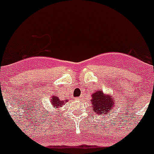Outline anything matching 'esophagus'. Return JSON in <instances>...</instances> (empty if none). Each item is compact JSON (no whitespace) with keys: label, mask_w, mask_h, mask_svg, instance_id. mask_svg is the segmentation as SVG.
I'll return each instance as SVG.
<instances>
[{"label":"esophagus","mask_w":154,"mask_h":154,"mask_svg":"<svg viewBox=\"0 0 154 154\" xmlns=\"http://www.w3.org/2000/svg\"><path fill=\"white\" fill-rule=\"evenodd\" d=\"M77 99H78V100H81V99H82V97H81V96H79V97L77 98Z\"/></svg>","instance_id":"esophagus-1"}]
</instances>
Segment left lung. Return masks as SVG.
<instances>
[{"instance_id":"1","label":"left lung","mask_w":154,"mask_h":154,"mask_svg":"<svg viewBox=\"0 0 154 154\" xmlns=\"http://www.w3.org/2000/svg\"><path fill=\"white\" fill-rule=\"evenodd\" d=\"M91 102L93 105V111L99 115L104 114L108 116L113 109L114 99L112 96H105L104 93L100 90L92 94Z\"/></svg>"}]
</instances>
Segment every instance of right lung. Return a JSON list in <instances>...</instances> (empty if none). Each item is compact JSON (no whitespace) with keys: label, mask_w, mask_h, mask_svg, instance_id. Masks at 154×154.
<instances>
[{"label":"right lung","mask_w":154,"mask_h":154,"mask_svg":"<svg viewBox=\"0 0 154 154\" xmlns=\"http://www.w3.org/2000/svg\"><path fill=\"white\" fill-rule=\"evenodd\" d=\"M50 100H51V101H50L51 105L52 106V107H54L55 109L58 108V107H62V106L65 104V102L68 101L67 99H65V101H62V100H60V99H58V97H56L55 96H53Z\"/></svg>","instance_id":"right-lung-1"}]
</instances>
